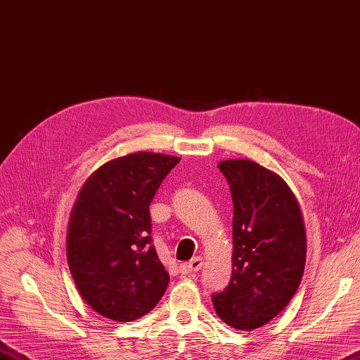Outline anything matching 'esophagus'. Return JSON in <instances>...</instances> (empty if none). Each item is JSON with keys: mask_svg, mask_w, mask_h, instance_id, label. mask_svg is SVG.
Returning <instances> with one entry per match:
<instances>
[{"mask_svg": "<svg viewBox=\"0 0 360 360\" xmlns=\"http://www.w3.org/2000/svg\"><path fill=\"white\" fill-rule=\"evenodd\" d=\"M203 267V259L200 256H197V258H193L189 262H185L180 266V272L183 275H189V274H194V272H199Z\"/></svg>", "mask_w": 360, "mask_h": 360, "instance_id": "obj_1", "label": "esophagus"}]
</instances>
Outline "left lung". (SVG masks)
<instances>
[{"mask_svg":"<svg viewBox=\"0 0 360 360\" xmlns=\"http://www.w3.org/2000/svg\"><path fill=\"white\" fill-rule=\"evenodd\" d=\"M217 167L233 197V270L212 304L226 325L248 331L269 323L295 295L304 272L306 229L280 175L242 158Z\"/></svg>","mask_w":360,"mask_h":360,"instance_id":"8db88e82","label":"left lung"}]
</instances>
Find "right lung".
Here are the masks:
<instances>
[{
    "mask_svg": "<svg viewBox=\"0 0 360 360\" xmlns=\"http://www.w3.org/2000/svg\"><path fill=\"white\" fill-rule=\"evenodd\" d=\"M180 158L129 153L102 165L79 191L67 259L80 297L102 317L131 321L163 297L169 274L152 245L149 205Z\"/></svg>",
    "mask_w": 360,
    "mask_h": 360,
    "instance_id": "obj_1",
    "label": "right lung"
}]
</instances>
